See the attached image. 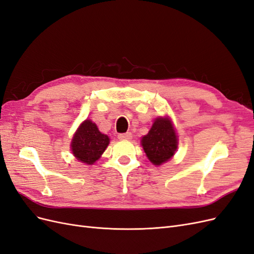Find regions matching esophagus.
<instances>
[{"mask_svg":"<svg viewBox=\"0 0 254 254\" xmlns=\"http://www.w3.org/2000/svg\"><path fill=\"white\" fill-rule=\"evenodd\" d=\"M131 132H126V133H120L119 134V139L120 140H130L131 139Z\"/></svg>","mask_w":254,"mask_h":254,"instance_id":"obj_1","label":"esophagus"}]
</instances>
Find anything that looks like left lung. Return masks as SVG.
Segmentation results:
<instances>
[{"mask_svg": "<svg viewBox=\"0 0 254 254\" xmlns=\"http://www.w3.org/2000/svg\"><path fill=\"white\" fill-rule=\"evenodd\" d=\"M178 145L172 122L159 118L152 124L149 132L142 137V146L146 156L155 165H161L170 160Z\"/></svg>", "mask_w": 254, "mask_h": 254, "instance_id": "left-lung-1", "label": "left lung"}]
</instances>
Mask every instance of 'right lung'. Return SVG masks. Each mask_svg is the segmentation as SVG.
Wrapping results in <instances>:
<instances>
[{
  "instance_id": "1",
  "label": "right lung",
  "mask_w": 254,
  "mask_h": 254,
  "mask_svg": "<svg viewBox=\"0 0 254 254\" xmlns=\"http://www.w3.org/2000/svg\"><path fill=\"white\" fill-rule=\"evenodd\" d=\"M109 144V137L99 131L97 126L86 120L73 136L71 148L73 155L83 163L93 164Z\"/></svg>"
}]
</instances>
